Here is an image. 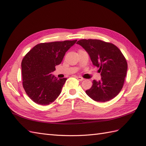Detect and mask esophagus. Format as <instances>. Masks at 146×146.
Returning a JSON list of instances; mask_svg holds the SVG:
<instances>
[{
    "label": "esophagus",
    "mask_w": 146,
    "mask_h": 146,
    "mask_svg": "<svg viewBox=\"0 0 146 146\" xmlns=\"http://www.w3.org/2000/svg\"><path fill=\"white\" fill-rule=\"evenodd\" d=\"M76 78L77 79L79 80H80V81H83L84 80V79L83 77H80V76H77L76 77Z\"/></svg>",
    "instance_id": "1"
}]
</instances>
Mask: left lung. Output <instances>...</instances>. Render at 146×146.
Here are the masks:
<instances>
[{
    "label": "left lung",
    "instance_id": "obj_1",
    "mask_svg": "<svg viewBox=\"0 0 146 146\" xmlns=\"http://www.w3.org/2000/svg\"><path fill=\"white\" fill-rule=\"evenodd\" d=\"M89 54L93 64L101 72V79L93 80L85 91L92 100L105 102L111 100L121 90L126 76L127 64L116 46L100 40H80L77 42Z\"/></svg>",
    "mask_w": 146,
    "mask_h": 146
}]
</instances>
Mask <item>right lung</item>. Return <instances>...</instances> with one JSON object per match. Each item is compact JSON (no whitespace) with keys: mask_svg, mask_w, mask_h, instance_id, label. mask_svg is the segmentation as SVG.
<instances>
[{"mask_svg":"<svg viewBox=\"0 0 146 146\" xmlns=\"http://www.w3.org/2000/svg\"><path fill=\"white\" fill-rule=\"evenodd\" d=\"M77 40L38 44L25 56L22 62L23 87L37 104L48 105L59 97L66 78L58 79L51 74L61 63L67 50Z\"/></svg>","mask_w":146,"mask_h":146,"instance_id":"1","label":"right lung"}]
</instances>
